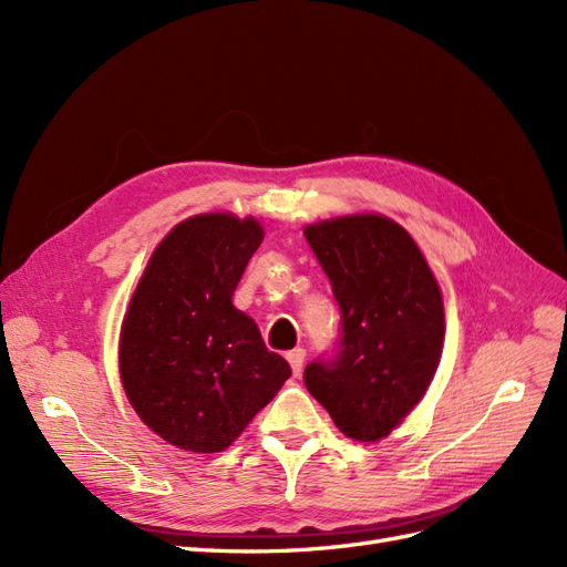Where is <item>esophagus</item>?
Listing matches in <instances>:
<instances>
[{
    "instance_id": "1",
    "label": "esophagus",
    "mask_w": 567,
    "mask_h": 567,
    "mask_svg": "<svg viewBox=\"0 0 567 567\" xmlns=\"http://www.w3.org/2000/svg\"><path fill=\"white\" fill-rule=\"evenodd\" d=\"M286 359H288L290 369H293V373H296V375H300V371H302V364H305V350H302V348L290 350V352L286 354Z\"/></svg>"
}]
</instances>
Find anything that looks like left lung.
Here are the masks:
<instances>
[{
    "instance_id": "obj_1",
    "label": "left lung",
    "mask_w": 567,
    "mask_h": 567,
    "mask_svg": "<svg viewBox=\"0 0 567 567\" xmlns=\"http://www.w3.org/2000/svg\"><path fill=\"white\" fill-rule=\"evenodd\" d=\"M340 310L331 354L305 367V385L342 433L390 435L431 385L442 354V296L419 246L381 215L305 229Z\"/></svg>"
}]
</instances>
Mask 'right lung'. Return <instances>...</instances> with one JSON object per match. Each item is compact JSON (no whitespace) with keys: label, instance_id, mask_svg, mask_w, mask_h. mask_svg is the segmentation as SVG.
<instances>
[{"label":"right lung","instance_id":"add662e5","mask_svg":"<svg viewBox=\"0 0 567 567\" xmlns=\"http://www.w3.org/2000/svg\"><path fill=\"white\" fill-rule=\"evenodd\" d=\"M255 219H184L153 252L120 333V375L140 419L179 450H227L288 381L231 296L262 244Z\"/></svg>","mask_w":567,"mask_h":567}]
</instances>
